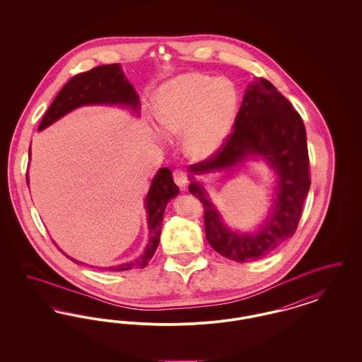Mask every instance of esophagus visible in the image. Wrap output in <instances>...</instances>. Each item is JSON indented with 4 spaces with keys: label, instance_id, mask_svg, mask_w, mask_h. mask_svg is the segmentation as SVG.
<instances>
[{
    "label": "esophagus",
    "instance_id": "esophagus-1",
    "mask_svg": "<svg viewBox=\"0 0 362 362\" xmlns=\"http://www.w3.org/2000/svg\"><path fill=\"white\" fill-rule=\"evenodd\" d=\"M173 180L177 185V187L180 189H185L187 187L189 183V177H187V173L183 170H175L173 171Z\"/></svg>",
    "mask_w": 362,
    "mask_h": 362
}]
</instances>
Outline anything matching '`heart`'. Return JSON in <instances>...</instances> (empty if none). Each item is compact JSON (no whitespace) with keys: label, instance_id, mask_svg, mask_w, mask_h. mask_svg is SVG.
<instances>
[{"label":"heart","instance_id":"heart-1","mask_svg":"<svg viewBox=\"0 0 362 362\" xmlns=\"http://www.w3.org/2000/svg\"><path fill=\"white\" fill-rule=\"evenodd\" d=\"M239 105L235 84L202 73H185L157 88L156 118L170 137H183L186 153L204 160L230 136Z\"/></svg>","mask_w":362,"mask_h":362}]
</instances>
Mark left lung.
<instances>
[{"instance_id":"8db88e82","label":"left lung","mask_w":362,"mask_h":362,"mask_svg":"<svg viewBox=\"0 0 362 362\" xmlns=\"http://www.w3.org/2000/svg\"><path fill=\"white\" fill-rule=\"evenodd\" d=\"M254 156L276 173L271 216L257 233L241 234L223 221L194 174L233 170ZM189 191L204 205L205 233L220 255L238 263L264 258L292 238L310 191V157L305 126L291 102L264 78H257L243 98L233 132L221 149L189 167Z\"/></svg>"}]
</instances>
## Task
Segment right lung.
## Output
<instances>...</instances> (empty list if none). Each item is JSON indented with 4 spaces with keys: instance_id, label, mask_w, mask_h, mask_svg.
I'll return each mask as SVG.
<instances>
[{
    "instance_id": "obj_1",
    "label": "right lung",
    "mask_w": 362,
    "mask_h": 362,
    "mask_svg": "<svg viewBox=\"0 0 362 362\" xmlns=\"http://www.w3.org/2000/svg\"><path fill=\"white\" fill-rule=\"evenodd\" d=\"M122 105L133 110L139 114V96L126 76L122 71L119 64L102 65L86 73H80L71 77L59 93L52 100V105L46 111L43 119L39 124L37 132L49 127L54 122L58 121L70 111L83 105ZM31 158V146L28 151ZM28 185V173H27ZM179 194V187L173 183V173L168 168H160L151 183V189L145 198V209L148 211V226H149V240L141 257L129 263H122L118 266L105 267L110 272H124L132 269H144L158 247L161 224L164 218V210L167 204ZM74 263L81 264V262L70 258ZM84 264V263H83Z\"/></svg>"
}]
</instances>
